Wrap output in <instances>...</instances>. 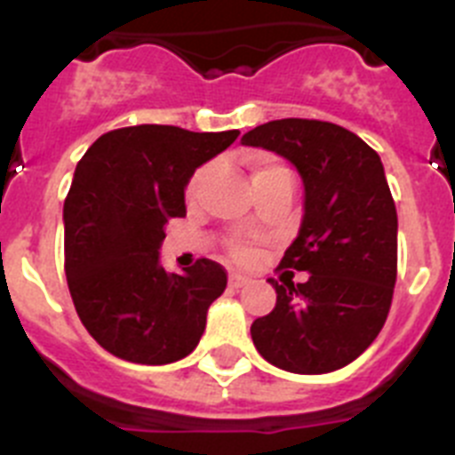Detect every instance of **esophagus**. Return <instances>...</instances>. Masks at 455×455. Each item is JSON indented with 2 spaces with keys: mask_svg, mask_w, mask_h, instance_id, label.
<instances>
[{
  "mask_svg": "<svg viewBox=\"0 0 455 455\" xmlns=\"http://www.w3.org/2000/svg\"><path fill=\"white\" fill-rule=\"evenodd\" d=\"M248 283H251V277H248V275H241V273H230V287L239 289V287H243V284H248Z\"/></svg>",
  "mask_w": 455,
  "mask_h": 455,
  "instance_id": "1",
  "label": "esophagus"
}]
</instances>
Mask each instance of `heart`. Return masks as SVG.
<instances>
[{
    "label": "heart",
    "instance_id": "obj_1",
    "mask_svg": "<svg viewBox=\"0 0 455 455\" xmlns=\"http://www.w3.org/2000/svg\"><path fill=\"white\" fill-rule=\"evenodd\" d=\"M251 168H252V182L268 178V175H275V172H289L283 164H277L275 159H271L268 155L255 156L251 164ZM209 175H212V164H204V166L196 168V172H193L187 182L188 203L198 200L200 191H203V187H204V182L209 180ZM230 255H232V259H236V262H248V259L255 255V246H252V243H246V241H236V243H232L230 246Z\"/></svg>",
    "mask_w": 455,
    "mask_h": 455
}]
</instances>
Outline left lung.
<instances>
[{"label":"left lung","instance_id":"8db88e82","mask_svg":"<svg viewBox=\"0 0 455 455\" xmlns=\"http://www.w3.org/2000/svg\"><path fill=\"white\" fill-rule=\"evenodd\" d=\"M241 143L283 155L305 184L303 223L280 268L309 277L268 280L277 300L252 321V344L291 373L347 367L385 325L396 284L399 220L380 156L339 124L307 118L271 120Z\"/></svg>","mask_w":455,"mask_h":455}]
</instances>
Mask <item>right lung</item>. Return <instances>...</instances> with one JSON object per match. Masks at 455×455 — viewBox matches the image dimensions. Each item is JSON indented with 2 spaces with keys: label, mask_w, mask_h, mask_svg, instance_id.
Wrapping results in <instances>:
<instances>
[{
  "label": "right lung",
  "mask_w": 455,
  "mask_h": 455,
  "mask_svg": "<svg viewBox=\"0 0 455 455\" xmlns=\"http://www.w3.org/2000/svg\"><path fill=\"white\" fill-rule=\"evenodd\" d=\"M236 136L136 124L102 134L79 159L63 203L68 289L84 328L111 355L168 364L198 347L228 273L207 257L168 273L159 246L168 220L187 216L193 171Z\"/></svg>",
  "instance_id": "add662e5"
}]
</instances>
